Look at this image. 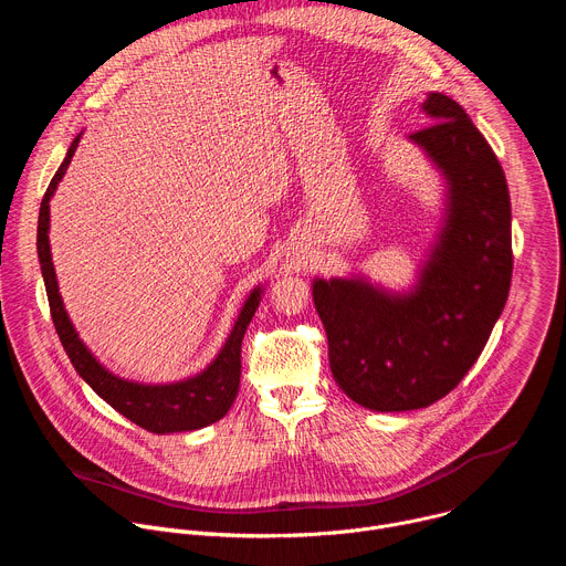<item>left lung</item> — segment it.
Segmentation results:
<instances>
[{"label":"left lung","instance_id":"1","mask_svg":"<svg viewBox=\"0 0 566 566\" xmlns=\"http://www.w3.org/2000/svg\"><path fill=\"white\" fill-rule=\"evenodd\" d=\"M432 125L410 134L448 184L446 223L417 286L389 293L363 277L313 282L338 387L374 412H406L450 394L509 297L511 197L500 160L463 107L428 94Z\"/></svg>","mask_w":566,"mask_h":566}]
</instances>
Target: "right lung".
Listing matches in <instances>:
<instances>
[{"label":"right lung","mask_w":566,"mask_h":566,"mask_svg":"<svg viewBox=\"0 0 566 566\" xmlns=\"http://www.w3.org/2000/svg\"><path fill=\"white\" fill-rule=\"evenodd\" d=\"M77 143H80V134L73 138L62 166L57 168L55 177L51 179L44 192V199L40 206V219H38V258L42 266L46 295H49L51 317H53L55 332L60 336V343L71 365L80 374V378H83L103 400H107L116 412H120L132 423L154 434L190 432V430L206 428L223 419L234 402V396L239 389V376H241V340H244L247 327L251 325V319L260 306L264 289L262 286L253 289L219 356L201 374L179 382H170V385H143V382L118 378L112 371H107L94 358V354L85 347V343L77 338L71 325L57 291V280H55V269L51 262V247H49V201L71 164Z\"/></svg>","instance_id":"right-lung-1"}]
</instances>
